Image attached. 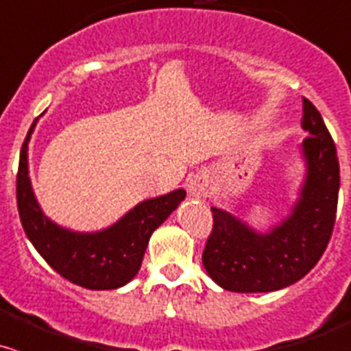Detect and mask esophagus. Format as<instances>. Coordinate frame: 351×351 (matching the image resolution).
<instances>
[{
  "instance_id": "1",
  "label": "esophagus",
  "mask_w": 351,
  "mask_h": 351,
  "mask_svg": "<svg viewBox=\"0 0 351 351\" xmlns=\"http://www.w3.org/2000/svg\"><path fill=\"white\" fill-rule=\"evenodd\" d=\"M189 193L195 199H204L209 193V182H207L206 175L197 173L189 178Z\"/></svg>"
}]
</instances>
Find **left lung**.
<instances>
[{
	"label": "left lung",
	"mask_w": 351,
	"mask_h": 351,
	"mask_svg": "<svg viewBox=\"0 0 351 351\" xmlns=\"http://www.w3.org/2000/svg\"><path fill=\"white\" fill-rule=\"evenodd\" d=\"M300 145L305 176L290 214L257 231L230 210L210 207L213 233L202 254L210 280L237 293H266L297 283L319 262L331 238L339 192L336 145L317 108L304 97Z\"/></svg>",
	"instance_id": "8db88e82"
}]
</instances>
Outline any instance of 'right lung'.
Segmentation results:
<instances>
[{"label": "right lung", "instance_id": "1", "mask_svg": "<svg viewBox=\"0 0 351 351\" xmlns=\"http://www.w3.org/2000/svg\"><path fill=\"white\" fill-rule=\"evenodd\" d=\"M37 120L22 145L16 175V204L27 238L60 276L78 287L87 290L125 287L141 269L151 234L185 200L186 192L176 189L142 200L117 223L99 231L82 233L60 226L40 209L30 183L29 142Z\"/></svg>", "mask_w": 351, "mask_h": 351}]
</instances>
